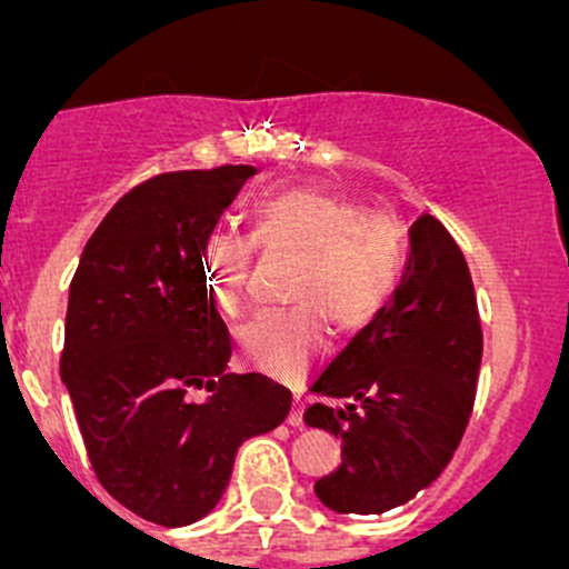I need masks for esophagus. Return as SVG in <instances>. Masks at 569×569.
I'll list each match as a JSON object with an SVG mask.
<instances>
[{
  "mask_svg": "<svg viewBox=\"0 0 569 569\" xmlns=\"http://www.w3.org/2000/svg\"><path fill=\"white\" fill-rule=\"evenodd\" d=\"M289 423H291V427H302V405H300V401H295V407H291Z\"/></svg>",
  "mask_w": 569,
  "mask_h": 569,
  "instance_id": "1",
  "label": "esophagus"
}]
</instances>
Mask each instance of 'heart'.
Segmentation results:
<instances>
[{
  "instance_id": "b5f03b06",
  "label": "heart",
  "mask_w": 569,
  "mask_h": 569,
  "mask_svg": "<svg viewBox=\"0 0 569 569\" xmlns=\"http://www.w3.org/2000/svg\"><path fill=\"white\" fill-rule=\"evenodd\" d=\"M256 244L297 256L286 300L291 308L258 313L237 332L239 352L256 369L295 380L325 349L327 325L341 336L366 330L391 306L407 272L405 226L388 211L321 189H286L258 200L252 231H211L203 267L211 302L226 317L242 313Z\"/></svg>"
}]
</instances>
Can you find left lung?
I'll use <instances>...</instances> for the list:
<instances>
[{
	"label": "left lung",
	"instance_id": "obj_1",
	"mask_svg": "<svg viewBox=\"0 0 569 569\" xmlns=\"http://www.w3.org/2000/svg\"><path fill=\"white\" fill-rule=\"evenodd\" d=\"M481 321L460 244L421 214L393 302L321 371L308 427L341 438V465L317 481L325 507L382 515L432 485L455 457L476 399ZM325 398H343V408Z\"/></svg>",
	"mask_w": 569,
	"mask_h": 569
}]
</instances>
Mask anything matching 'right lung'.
I'll return each instance as SVG.
<instances>
[{
    "instance_id": "1",
    "label": "right lung",
    "mask_w": 569,
    "mask_h": 569,
    "mask_svg": "<svg viewBox=\"0 0 569 569\" xmlns=\"http://www.w3.org/2000/svg\"><path fill=\"white\" fill-rule=\"evenodd\" d=\"M250 176L222 164L137 183L88 239L68 291L60 375L96 479L168 529L209 515L239 446L291 410L269 377L226 375L231 336L206 286V237Z\"/></svg>"
}]
</instances>
